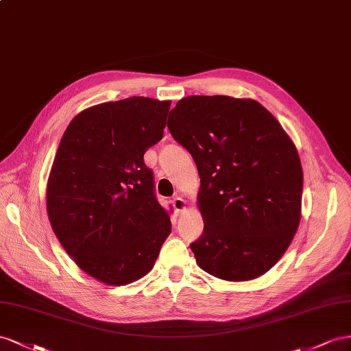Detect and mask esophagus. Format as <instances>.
<instances>
[{"instance_id":"34e87169","label":"esophagus","mask_w":351,"mask_h":351,"mask_svg":"<svg viewBox=\"0 0 351 351\" xmlns=\"http://www.w3.org/2000/svg\"><path fill=\"white\" fill-rule=\"evenodd\" d=\"M172 204H173V208L176 213H181L185 210V206H186V202L181 197V195H176L173 199H172Z\"/></svg>"}]
</instances>
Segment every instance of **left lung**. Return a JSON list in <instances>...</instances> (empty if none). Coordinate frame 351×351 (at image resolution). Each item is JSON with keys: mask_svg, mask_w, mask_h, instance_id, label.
<instances>
[{"mask_svg": "<svg viewBox=\"0 0 351 351\" xmlns=\"http://www.w3.org/2000/svg\"><path fill=\"white\" fill-rule=\"evenodd\" d=\"M167 128L191 153L202 182L197 265L231 282L265 275L302 216L303 169L293 139L256 99L228 95L179 99Z\"/></svg>", "mask_w": 351, "mask_h": 351, "instance_id": "1", "label": "left lung"}]
</instances>
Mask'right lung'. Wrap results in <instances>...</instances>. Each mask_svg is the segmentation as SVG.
<instances>
[{"instance_id":"right-lung-1","label":"right lung","mask_w":351,"mask_h":351,"mask_svg":"<svg viewBox=\"0 0 351 351\" xmlns=\"http://www.w3.org/2000/svg\"><path fill=\"white\" fill-rule=\"evenodd\" d=\"M169 108L170 101L147 97L85 108L56 153L47 182L49 223L75 263L107 285L145 276L172 231L144 163L163 138Z\"/></svg>"}]
</instances>
